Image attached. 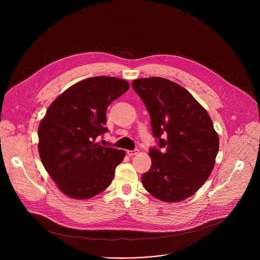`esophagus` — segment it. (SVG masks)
Returning <instances> with one entry per match:
<instances>
[{
  "instance_id": "34e87169",
  "label": "esophagus",
  "mask_w": 260,
  "mask_h": 260,
  "mask_svg": "<svg viewBox=\"0 0 260 260\" xmlns=\"http://www.w3.org/2000/svg\"><path fill=\"white\" fill-rule=\"evenodd\" d=\"M126 153L129 155V156H133V155H136L139 153V150L138 149H134V150H127Z\"/></svg>"
}]
</instances>
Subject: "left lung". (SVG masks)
<instances>
[{"label": "left lung", "instance_id": "8db88e82", "mask_svg": "<svg viewBox=\"0 0 260 260\" xmlns=\"http://www.w3.org/2000/svg\"><path fill=\"white\" fill-rule=\"evenodd\" d=\"M134 90L150 115V170L142 175L154 198L176 203L194 194L215 165L219 138L207 111L184 87L160 77L134 80Z\"/></svg>", "mask_w": 260, "mask_h": 260}]
</instances>
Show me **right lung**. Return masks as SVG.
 Masks as SVG:
<instances>
[{"instance_id": "add662e5", "label": "right lung", "mask_w": 260, "mask_h": 260, "mask_svg": "<svg viewBox=\"0 0 260 260\" xmlns=\"http://www.w3.org/2000/svg\"><path fill=\"white\" fill-rule=\"evenodd\" d=\"M128 88L119 78H87L68 88L46 111L38 128L39 154L58 189L68 197L90 199L112 182L125 152L94 141L108 132V106Z\"/></svg>"}]
</instances>
